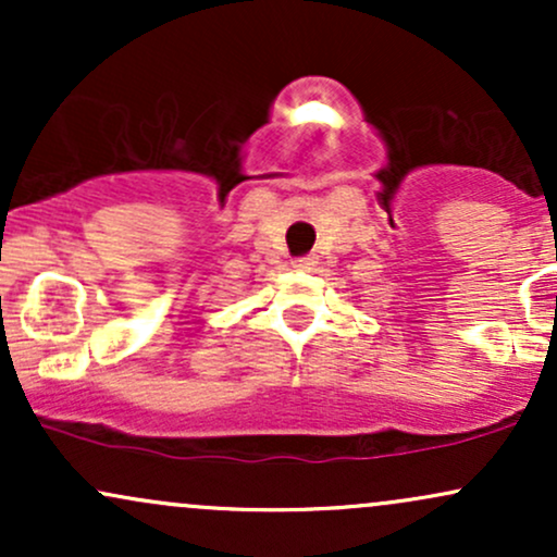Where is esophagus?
Listing matches in <instances>:
<instances>
[{
    "label": "esophagus",
    "mask_w": 557,
    "mask_h": 557,
    "mask_svg": "<svg viewBox=\"0 0 557 557\" xmlns=\"http://www.w3.org/2000/svg\"><path fill=\"white\" fill-rule=\"evenodd\" d=\"M314 264H317V257H300L293 261V267H296V270H314Z\"/></svg>",
    "instance_id": "1"
}]
</instances>
